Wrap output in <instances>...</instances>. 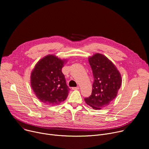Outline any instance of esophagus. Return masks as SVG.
Wrapping results in <instances>:
<instances>
[{"mask_svg":"<svg viewBox=\"0 0 149 149\" xmlns=\"http://www.w3.org/2000/svg\"><path fill=\"white\" fill-rule=\"evenodd\" d=\"M72 89L73 90H78V89H79V87H74V88H72Z\"/></svg>","mask_w":149,"mask_h":149,"instance_id":"1","label":"esophagus"}]
</instances>
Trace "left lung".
<instances>
[{"label":"left lung","instance_id":"8db88e82","mask_svg":"<svg viewBox=\"0 0 149 149\" xmlns=\"http://www.w3.org/2000/svg\"><path fill=\"white\" fill-rule=\"evenodd\" d=\"M94 81L91 95L85 98L94 109H101L110 104L117 96L122 79L117 68L106 56L96 53L89 58Z\"/></svg>","mask_w":149,"mask_h":149}]
</instances>
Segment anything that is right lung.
<instances>
[{
    "instance_id": "add662e5",
    "label": "right lung",
    "mask_w": 149,
    "mask_h": 149,
    "mask_svg": "<svg viewBox=\"0 0 149 149\" xmlns=\"http://www.w3.org/2000/svg\"><path fill=\"white\" fill-rule=\"evenodd\" d=\"M65 61L54 55H48L35 65L31 74V85L41 102L56 105L67 98L70 89L61 71Z\"/></svg>"
}]
</instances>
